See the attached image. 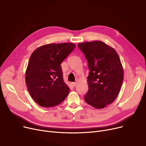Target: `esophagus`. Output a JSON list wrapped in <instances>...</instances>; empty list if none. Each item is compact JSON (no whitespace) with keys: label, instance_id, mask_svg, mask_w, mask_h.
I'll use <instances>...</instances> for the list:
<instances>
[{"label":"esophagus","instance_id":"34e87169","mask_svg":"<svg viewBox=\"0 0 146 146\" xmlns=\"http://www.w3.org/2000/svg\"><path fill=\"white\" fill-rule=\"evenodd\" d=\"M71 85L73 87H74L76 85V82H72L71 83Z\"/></svg>","mask_w":146,"mask_h":146}]
</instances>
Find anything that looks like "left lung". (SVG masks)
<instances>
[{
  "label": "left lung",
  "mask_w": 146,
  "mask_h": 146,
  "mask_svg": "<svg viewBox=\"0 0 146 146\" xmlns=\"http://www.w3.org/2000/svg\"><path fill=\"white\" fill-rule=\"evenodd\" d=\"M88 61L89 90L85 101L102 109L117 97L124 79V70L117 52L105 43L96 41L78 44Z\"/></svg>",
  "instance_id": "left-lung-1"
}]
</instances>
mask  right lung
<instances>
[{
	"label": "right lung",
	"instance_id": "right-lung-1",
	"mask_svg": "<svg viewBox=\"0 0 146 146\" xmlns=\"http://www.w3.org/2000/svg\"><path fill=\"white\" fill-rule=\"evenodd\" d=\"M73 43L48 44L37 48L30 57L25 82L30 95L42 107L62 102L68 94L61 64L75 48Z\"/></svg>",
	"mask_w": 146,
	"mask_h": 146
}]
</instances>
